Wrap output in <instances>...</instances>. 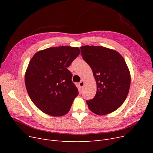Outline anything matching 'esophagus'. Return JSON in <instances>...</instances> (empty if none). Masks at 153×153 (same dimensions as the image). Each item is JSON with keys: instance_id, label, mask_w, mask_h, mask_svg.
Segmentation results:
<instances>
[{"instance_id": "esophagus-1", "label": "esophagus", "mask_w": 153, "mask_h": 153, "mask_svg": "<svg viewBox=\"0 0 153 153\" xmlns=\"http://www.w3.org/2000/svg\"><path fill=\"white\" fill-rule=\"evenodd\" d=\"M79 86L81 87V88H83V87H84V81H81V82H80L79 83Z\"/></svg>"}]
</instances>
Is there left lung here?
I'll list each match as a JSON object with an SVG mask.
<instances>
[{"instance_id":"1","label":"left lung","mask_w":153,"mask_h":153,"mask_svg":"<svg viewBox=\"0 0 153 153\" xmlns=\"http://www.w3.org/2000/svg\"><path fill=\"white\" fill-rule=\"evenodd\" d=\"M80 48L97 84L94 98L86 101L88 107L99 115L110 114L122 105L129 92V69L122 55L114 50L89 45Z\"/></svg>"}]
</instances>
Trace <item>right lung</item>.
<instances>
[{
	"label": "right lung",
	"mask_w": 153,
	"mask_h": 153,
	"mask_svg": "<svg viewBox=\"0 0 153 153\" xmlns=\"http://www.w3.org/2000/svg\"><path fill=\"white\" fill-rule=\"evenodd\" d=\"M81 53L77 47H51L36 53L25 74L30 98L44 113L53 117L68 114L78 89L68 69Z\"/></svg>",
	"instance_id": "right-lung-1"
}]
</instances>
